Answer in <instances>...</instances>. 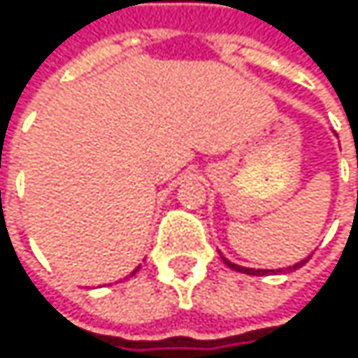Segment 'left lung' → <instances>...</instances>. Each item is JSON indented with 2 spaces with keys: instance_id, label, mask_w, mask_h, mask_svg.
Returning <instances> with one entry per match:
<instances>
[{
  "instance_id": "1",
  "label": "left lung",
  "mask_w": 358,
  "mask_h": 358,
  "mask_svg": "<svg viewBox=\"0 0 358 358\" xmlns=\"http://www.w3.org/2000/svg\"><path fill=\"white\" fill-rule=\"evenodd\" d=\"M223 262L231 268V271H238V273H245V275H255V277H262V275H268V273H275V271H255V268H245V266H238V264H231V262H227V259L223 257ZM307 262V259H303V262H299V264H294L292 268L296 271V268H301L303 264Z\"/></svg>"
}]
</instances>
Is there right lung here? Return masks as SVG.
I'll return each mask as SVG.
<instances>
[{
	"label": "right lung",
	"instance_id": "obj_1",
	"mask_svg": "<svg viewBox=\"0 0 358 358\" xmlns=\"http://www.w3.org/2000/svg\"><path fill=\"white\" fill-rule=\"evenodd\" d=\"M135 273H137V271H135ZM135 273H133V275H135Z\"/></svg>",
	"mask_w": 358,
	"mask_h": 358
}]
</instances>
